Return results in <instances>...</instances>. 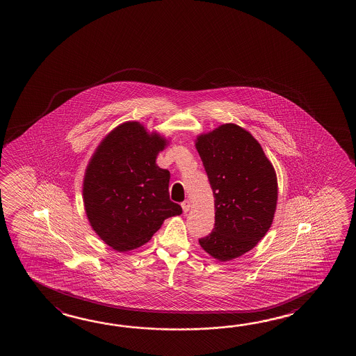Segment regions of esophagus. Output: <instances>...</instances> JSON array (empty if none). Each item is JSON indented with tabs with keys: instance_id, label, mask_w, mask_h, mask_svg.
I'll list each match as a JSON object with an SVG mask.
<instances>
[{
	"instance_id": "esophagus-1",
	"label": "esophagus",
	"mask_w": 356,
	"mask_h": 356,
	"mask_svg": "<svg viewBox=\"0 0 356 356\" xmlns=\"http://www.w3.org/2000/svg\"><path fill=\"white\" fill-rule=\"evenodd\" d=\"M181 207H182V210H184V212L186 213V212H188L190 211V207H191V204H190V201H184L182 204H181Z\"/></svg>"
}]
</instances>
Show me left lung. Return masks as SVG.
Returning a JSON list of instances; mask_svg holds the SVG:
<instances>
[{"instance_id":"obj_1","label":"left lung","mask_w":356,"mask_h":356,"mask_svg":"<svg viewBox=\"0 0 356 356\" xmlns=\"http://www.w3.org/2000/svg\"><path fill=\"white\" fill-rule=\"evenodd\" d=\"M215 197V228L198 239L227 262L251 251L268 232L278 198L273 165L247 130L223 124L196 140Z\"/></svg>"}]
</instances>
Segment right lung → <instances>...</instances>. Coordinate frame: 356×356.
<instances>
[{
    "mask_svg": "<svg viewBox=\"0 0 356 356\" xmlns=\"http://www.w3.org/2000/svg\"><path fill=\"white\" fill-rule=\"evenodd\" d=\"M166 139L138 122L106 135L88 163L83 201L95 234L115 251L145 245L163 222L181 215L170 200L169 170L156 165Z\"/></svg>",
    "mask_w": 356,
    "mask_h": 356,
    "instance_id": "add662e5",
    "label": "right lung"
}]
</instances>
